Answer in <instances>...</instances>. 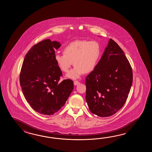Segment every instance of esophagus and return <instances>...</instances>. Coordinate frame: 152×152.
Here are the masks:
<instances>
[{
	"mask_svg": "<svg viewBox=\"0 0 152 152\" xmlns=\"http://www.w3.org/2000/svg\"><path fill=\"white\" fill-rule=\"evenodd\" d=\"M79 84H80V83L78 81H74V85H75V86H77V85H79Z\"/></svg>",
	"mask_w": 152,
	"mask_h": 152,
	"instance_id": "1",
	"label": "esophagus"
}]
</instances>
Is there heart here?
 <instances>
[{
  "mask_svg": "<svg viewBox=\"0 0 152 152\" xmlns=\"http://www.w3.org/2000/svg\"><path fill=\"white\" fill-rule=\"evenodd\" d=\"M101 55L102 47L99 42L80 39L65 46L63 53H56L54 60L58 68L64 72H68L74 64V68L66 76L72 79H77L85 72L93 71L99 61Z\"/></svg>",
  "mask_w": 152,
  "mask_h": 152,
  "instance_id": "b5f03b06",
  "label": "heart"
}]
</instances>
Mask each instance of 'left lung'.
I'll return each mask as SVG.
<instances>
[{"label": "left lung", "mask_w": 152, "mask_h": 152, "mask_svg": "<svg viewBox=\"0 0 152 152\" xmlns=\"http://www.w3.org/2000/svg\"><path fill=\"white\" fill-rule=\"evenodd\" d=\"M132 83L129 61L110 39L96 67L86 78V101L91 112L102 117L116 113L126 103Z\"/></svg>", "instance_id": "8db88e82"}]
</instances>
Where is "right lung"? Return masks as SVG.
Listing matches in <instances>:
<instances>
[{
	"label": "right lung",
	"mask_w": 152,
	"mask_h": 152,
	"mask_svg": "<svg viewBox=\"0 0 152 152\" xmlns=\"http://www.w3.org/2000/svg\"><path fill=\"white\" fill-rule=\"evenodd\" d=\"M60 42L46 39L34 45L26 54L20 73V85L26 100L36 112L52 115L67 100L74 84L71 79L58 82L61 71L54 60Z\"/></svg>",
	"instance_id": "1"
}]
</instances>
